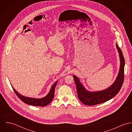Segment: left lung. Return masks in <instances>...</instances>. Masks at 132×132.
<instances>
[{"label":"left lung","instance_id":"left-lung-1","mask_svg":"<svg viewBox=\"0 0 132 132\" xmlns=\"http://www.w3.org/2000/svg\"><path fill=\"white\" fill-rule=\"evenodd\" d=\"M116 48L119 54L120 66L118 76L113 84L108 88L100 92H89L87 91L80 83L79 79L74 76L78 98L84 104L93 106L100 104L109 101L117 94L120 90L124 80L125 58L121 50L116 44Z\"/></svg>","mask_w":132,"mask_h":132}]
</instances>
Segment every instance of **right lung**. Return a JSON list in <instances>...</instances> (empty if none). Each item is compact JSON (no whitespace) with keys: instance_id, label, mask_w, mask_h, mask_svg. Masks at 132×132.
I'll use <instances>...</instances> for the list:
<instances>
[{"instance_id":"1","label":"right lung","mask_w":132,"mask_h":132,"mask_svg":"<svg viewBox=\"0 0 132 132\" xmlns=\"http://www.w3.org/2000/svg\"><path fill=\"white\" fill-rule=\"evenodd\" d=\"M57 83V81L52 86L49 93L47 94V95L42 98H30V97L24 96L19 94V93L13 88V86H12V88L15 94L17 95V96L22 102H23L25 104H27L30 105L35 106L45 107L47 105H48L53 100L54 96L55 89Z\"/></svg>"}]
</instances>
